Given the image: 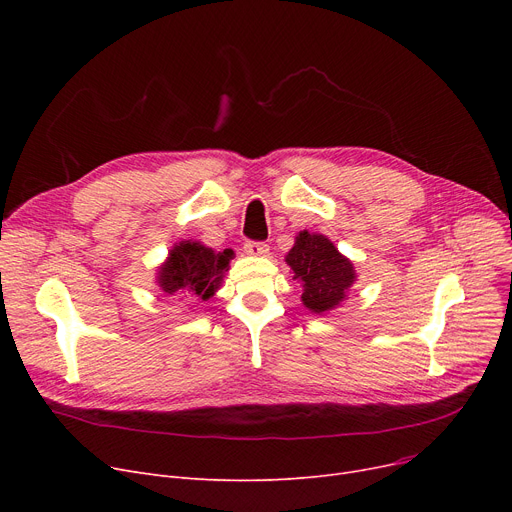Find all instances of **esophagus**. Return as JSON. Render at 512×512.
<instances>
[{
    "instance_id": "34e87169",
    "label": "esophagus",
    "mask_w": 512,
    "mask_h": 512,
    "mask_svg": "<svg viewBox=\"0 0 512 512\" xmlns=\"http://www.w3.org/2000/svg\"><path fill=\"white\" fill-rule=\"evenodd\" d=\"M245 253L251 255V257H265L267 253H270V247L265 245V242H245Z\"/></svg>"
}]
</instances>
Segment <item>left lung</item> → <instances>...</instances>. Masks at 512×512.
I'll use <instances>...</instances> for the list:
<instances>
[{
    "instance_id": "left-lung-1",
    "label": "left lung",
    "mask_w": 512,
    "mask_h": 512,
    "mask_svg": "<svg viewBox=\"0 0 512 512\" xmlns=\"http://www.w3.org/2000/svg\"><path fill=\"white\" fill-rule=\"evenodd\" d=\"M284 261L290 265L292 280L303 288L301 301L305 309L317 315L338 309L357 282L353 261L344 257L324 234L301 230L294 236V245Z\"/></svg>"
}]
</instances>
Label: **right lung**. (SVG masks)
<instances>
[{
    "label": "right lung",
    "instance_id": "add662e5",
    "mask_svg": "<svg viewBox=\"0 0 512 512\" xmlns=\"http://www.w3.org/2000/svg\"><path fill=\"white\" fill-rule=\"evenodd\" d=\"M232 259V249L213 251L201 240H180L170 249L166 261L157 267L155 284L166 297L209 301L220 290Z\"/></svg>",
    "mask_w": 512,
    "mask_h": 512
}]
</instances>
